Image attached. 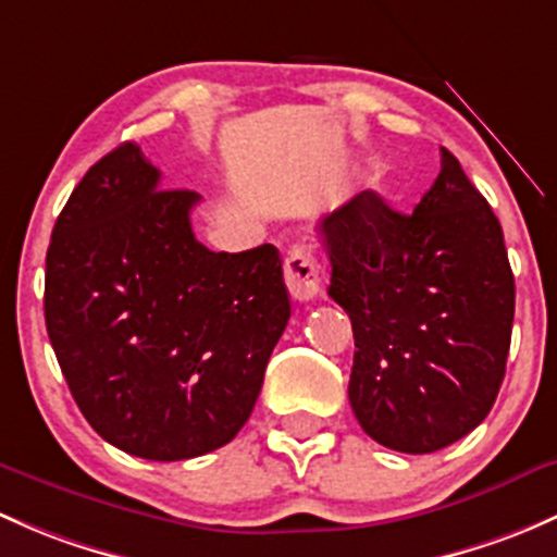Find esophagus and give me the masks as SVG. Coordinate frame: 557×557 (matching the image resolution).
Returning <instances> with one entry per match:
<instances>
[{"label": "esophagus", "instance_id": "esophagus-1", "mask_svg": "<svg viewBox=\"0 0 557 557\" xmlns=\"http://www.w3.org/2000/svg\"><path fill=\"white\" fill-rule=\"evenodd\" d=\"M285 283L296 301H312L320 294V263L309 248H294L285 256Z\"/></svg>", "mask_w": 557, "mask_h": 557}]
</instances>
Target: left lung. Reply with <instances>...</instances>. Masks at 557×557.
<instances>
[{"label": "left lung", "instance_id": "obj_1", "mask_svg": "<svg viewBox=\"0 0 557 557\" xmlns=\"http://www.w3.org/2000/svg\"><path fill=\"white\" fill-rule=\"evenodd\" d=\"M331 288L349 314V403L366 435L432 454L488 417L510 352L515 277L485 197L441 149L413 213L360 191L320 219Z\"/></svg>", "mask_w": 557, "mask_h": 557}]
</instances>
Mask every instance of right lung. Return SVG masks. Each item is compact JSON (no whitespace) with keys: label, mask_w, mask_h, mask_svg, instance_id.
<instances>
[{"label":"right lung","mask_w":557,"mask_h":557,"mask_svg":"<svg viewBox=\"0 0 557 557\" xmlns=\"http://www.w3.org/2000/svg\"><path fill=\"white\" fill-rule=\"evenodd\" d=\"M200 195L160 189L127 140L96 162L52 226L45 323L82 417L151 461L226 446L253 411L290 318L274 245L213 253Z\"/></svg>","instance_id":"add662e5"}]
</instances>
